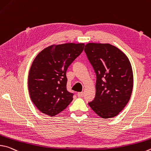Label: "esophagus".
<instances>
[{"label": "esophagus", "instance_id": "1", "mask_svg": "<svg viewBox=\"0 0 151 151\" xmlns=\"http://www.w3.org/2000/svg\"><path fill=\"white\" fill-rule=\"evenodd\" d=\"M83 95H84L83 92H78V94H77L78 97H79V98L83 97Z\"/></svg>", "mask_w": 151, "mask_h": 151}]
</instances>
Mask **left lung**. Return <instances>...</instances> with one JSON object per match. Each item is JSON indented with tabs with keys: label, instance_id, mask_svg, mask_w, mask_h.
Segmentation results:
<instances>
[{
	"label": "left lung",
	"instance_id": "obj_1",
	"mask_svg": "<svg viewBox=\"0 0 151 151\" xmlns=\"http://www.w3.org/2000/svg\"><path fill=\"white\" fill-rule=\"evenodd\" d=\"M84 51L96 74V96L89 106L102 118L116 116L132 93L133 74L129 60L109 43H87Z\"/></svg>",
	"mask_w": 151,
	"mask_h": 151
}]
</instances>
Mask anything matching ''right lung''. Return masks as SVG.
I'll list each match as a JSON object with an SVG mask.
<instances>
[{"label": "right lung", "instance_id": "1", "mask_svg": "<svg viewBox=\"0 0 151 151\" xmlns=\"http://www.w3.org/2000/svg\"><path fill=\"white\" fill-rule=\"evenodd\" d=\"M84 47L83 43L51 45L35 57L29 71L28 90L31 100L42 113L53 117L72 102L66 72Z\"/></svg>", "mask_w": 151, "mask_h": 151}]
</instances>
